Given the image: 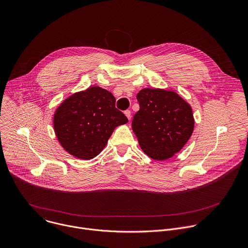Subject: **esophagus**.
Listing matches in <instances>:
<instances>
[{
  "label": "esophagus",
  "mask_w": 248,
  "mask_h": 248,
  "mask_svg": "<svg viewBox=\"0 0 248 248\" xmlns=\"http://www.w3.org/2000/svg\"><path fill=\"white\" fill-rule=\"evenodd\" d=\"M124 115L128 119V121H130V119H131V112L129 110H126V111H124Z\"/></svg>",
  "instance_id": "1"
}]
</instances>
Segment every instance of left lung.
Returning a JSON list of instances; mask_svg holds the SVG:
<instances>
[{
  "instance_id": "left-lung-1",
  "label": "left lung",
  "mask_w": 248,
  "mask_h": 248,
  "mask_svg": "<svg viewBox=\"0 0 248 248\" xmlns=\"http://www.w3.org/2000/svg\"><path fill=\"white\" fill-rule=\"evenodd\" d=\"M136 98L140 109L133 117L132 130L139 146L153 159L170 158L194 131L192 107L175 92L162 89H143Z\"/></svg>"
}]
</instances>
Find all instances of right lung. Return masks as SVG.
<instances>
[{
	"label": "right lung",
	"instance_id": "right-lung-1",
	"mask_svg": "<svg viewBox=\"0 0 248 248\" xmlns=\"http://www.w3.org/2000/svg\"><path fill=\"white\" fill-rule=\"evenodd\" d=\"M127 122L116 108L114 95L100 87H91L70 95L53 116L54 132L62 148L85 160L98 155L114 129Z\"/></svg>",
	"mask_w": 248,
	"mask_h": 248
}]
</instances>
